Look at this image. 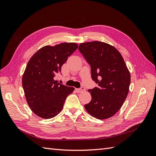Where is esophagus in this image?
Masks as SVG:
<instances>
[{
	"instance_id": "1",
	"label": "esophagus",
	"mask_w": 156,
	"mask_h": 156,
	"mask_svg": "<svg viewBox=\"0 0 156 156\" xmlns=\"http://www.w3.org/2000/svg\"><path fill=\"white\" fill-rule=\"evenodd\" d=\"M85 90H86L85 88L82 87L81 88H76V89H75V90H76L77 92L81 93V92H84V91H85Z\"/></svg>"
}]
</instances>
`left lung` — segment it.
<instances>
[{
	"instance_id": "8db88e82",
	"label": "left lung",
	"mask_w": 156,
	"mask_h": 156,
	"mask_svg": "<svg viewBox=\"0 0 156 156\" xmlns=\"http://www.w3.org/2000/svg\"><path fill=\"white\" fill-rule=\"evenodd\" d=\"M78 49L90 66L92 79L98 84L88 90L92 100L84 107L98 119H108L126 100L131 81L129 70L119 51L104 42L83 43Z\"/></svg>"
}]
</instances>
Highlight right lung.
<instances>
[{"instance_id": "obj_1", "label": "right lung", "mask_w": 156, "mask_h": 156, "mask_svg": "<svg viewBox=\"0 0 156 156\" xmlns=\"http://www.w3.org/2000/svg\"><path fill=\"white\" fill-rule=\"evenodd\" d=\"M78 48L75 43L47 45L37 51L27 64L22 85L28 105L43 119H51L62 111L66 99L75 90L55 81L61 68ZM62 75V74H61Z\"/></svg>"}]
</instances>
